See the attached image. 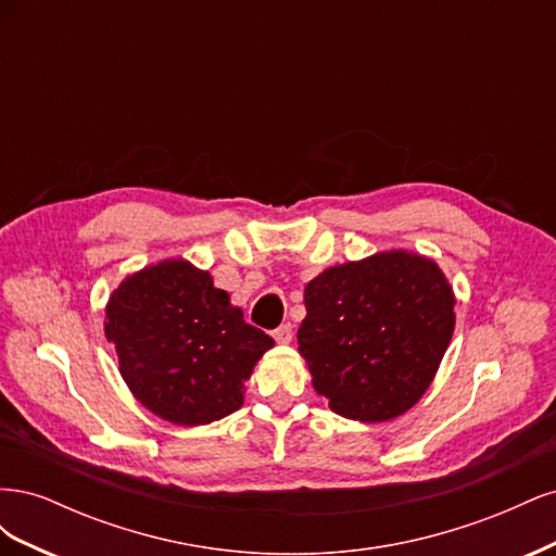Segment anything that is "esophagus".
<instances>
[{
	"label": "esophagus",
	"instance_id": "34e87169",
	"mask_svg": "<svg viewBox=\"0 0 556 556\" xmlns=\"http://www.w3.org/2000/svg\"><path fill=\"white\" fill-rule=\"evenodd\" d=\"M292 336H294V329H292L290 323H288V325H280L278 329H274V339H276V343H280V345H288V343L292 341Z\"/></svg>",
	"mask_w": 556,
	"mask_h": 556
}]
</instances>
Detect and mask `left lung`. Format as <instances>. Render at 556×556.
I'll use <instances>...</instances> for the list:
<instances>
[{
	"mask_svg": "<svg viewBox=\"0 0 556 556\" xmlns=\"http://www.w3.org/2000/svg\"><path fill=\"white\" fill-rule=\"evenodd\" d=\"M299 352L336 415L387 422L431 384L454 331L439 264L406 250L331 266L306 290Z\"/></svg>",
	"mask_w": 556,
	"mask_h": 556,
	"instance_id": "8db88e82",
	"label": "left lung"
}]
</instances>
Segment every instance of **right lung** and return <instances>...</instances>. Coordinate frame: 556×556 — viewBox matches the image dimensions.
Segmentation results:
<instances>
[{
  "label": "right lung",
  "mask_w": 556,
  "mask_h": 556,
  "mask_svg": "<svg viewBox=\"0 0 556 556\" xmlns=\"http://www.w3.org/2000/svg\"><path fill=\"white\" fill-rule=\"evenodd\" d=\"M106 339L143 406L197 427L243 406V384L274 339L213 288L208 271L166 260L121 282L106 306Z\"/></svg>",
  "instance_id": "obj_1"
}]
</instances>
